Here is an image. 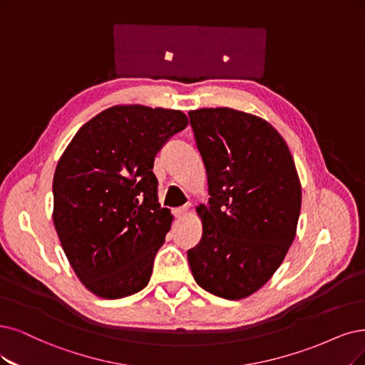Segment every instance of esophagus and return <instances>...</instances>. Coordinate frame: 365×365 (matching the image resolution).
<instances>
[{
    "label": "esophagus",
    "mask_w": 365,
    "mask_h": 365,
    "mask_svg": "<svg viewBox=\"0 0 365 365\" xmlns=\"http://www.w3.org/2000/svg\"><path fill=\"white\" fill-rule=\"evenodd\" d=\"M187 210H190V206L185 205V206H180V207H175V209L173 210V213H174L175 218H183L185 215L187 213Z\"/></svg>",
    "instance_id": "obj_1"
}]
</instances>
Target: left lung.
<instances>
[{
	"instance_id": "left-lung-1",
	"label": "left lung",
	"mask_w": 365,
	"mask_h": 365,
	"mask_svg": "<svg viewBox=\"0 0 365 365\" xmlns=\"http://www.w3.org/2000/svg\"><path fill=\"white\" fill-rule=\"evenodd\" d=\"M207 174V206L197 207L203 235L187 250L197 284L242 299L271 279L292 245L301 185L281 135L260 117L232 108L190 111Z\"/></svg>"
}]
</instances>
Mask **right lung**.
<instances>
[{"instance_id":"obj_1","label":"right lung","mask_w":365,"mask_h":365,"mask_svg":"<svg viewBox=\"0 0 365 365\" xmlns=\"http://www.w3.org/2000/svg\"><path fill=\"white\" fill-rule=\"evenodd\" d=\"M187 126L182 111L117 105L81 128L52 182L53 225L81 282L105 299L143 290L173 217L158 203L153 162Z\"/></svg>"}]
</instances>
